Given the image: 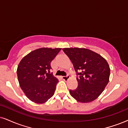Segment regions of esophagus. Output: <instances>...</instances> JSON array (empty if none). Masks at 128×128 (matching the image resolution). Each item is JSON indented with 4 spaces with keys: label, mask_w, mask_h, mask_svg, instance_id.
Returning a JSON list of instances; mask_svg holds the SVG:
<instances>
[{
    "label": "esophagus",
    "mask_w": 128,
    "mask_h": 128,
    "mask_svg": "<svg viewBox=\"0 0 128 128\" xmlns=\"http://www.w3.org/2000/svg\"><path fill=\"white\" fill-rule=\"evenodd\" d=\"M62 79L64 81H67V80H68V78H70V76L67 75V76H62Z\"/></svg>",
    "instance_id": "esophagus-1"
}]
</instances>
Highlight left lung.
I'll return each instance as SVG.
<instances>
[{"label": "left lung", "mask_w": 128, "mask_h": 128, "mask_svg": "<svg viewBox=\"0 0 128 128\" xmlns=\"http://www.w3.org/2000/svg\"><path fill=\"white\" fill-rule=\"evenodd\" d=\"M62 50L79 76L77 78V88L70 90L71 96L80 103L91 102L96 99L109 83L110 69L107 61L100 54L86 48Z\"/></svg>", "instance_id": "1"}]
</instances>
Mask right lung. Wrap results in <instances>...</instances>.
Returning <instances> with one entry per match:
<instances>
[{"mask_svg":"<svg viewBox=\"0 0 128 128\" xmlns=\"http://www.w3.org/2000/svg\"><path fill=\"white\" fill-rule=\"evenodd\" d=\"M61 48H41L21 60L17 76L21 89L30 100L44 103L54 95L58 80L52 75L51 62Z\"/></svg>","mask_w":128,"mask_h":128,"instance_id":"obj_1","label":"right lung"}]
</instances>
